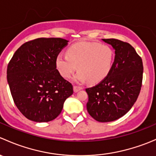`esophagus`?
Segmentation results:
<instances>
[{"mask_svg": "<svg viewBox=\"0 0 156 156\" xmlns=\"http://www.w3.org/2000/svg\"><path fill=\"white\" fill-rule=\"evenodd\" d=\"M73 89H74V92L77 93V92H78V91H79L80 90L82 89V88H81V87H78V86H74Z\"/></svg>", "mask_w": 156, "mask_h": 156, "instance_id": "esophagus-1", "label": "esophagus"}]
</instances>
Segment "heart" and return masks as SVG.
Returning <instances> with one entry per match:
<instances>
[{
	"instance_id": "heart-1",
	"label": "heart",
	"mask_w": 156,
	"mask_h": 156,
	"mask_svg": "<svg viewBox=\"0 0 156 156\" xmlns=\"http://www.w3.org/2000/svg\"><path fill=\"white\" fill-rule=\"evenodd\" d=\"M66 54L59 53L56 57V66L61 76L69 78L79 71L73 80L77 83L89 81L97 84L109 75L114 62V51L108 45L97 42L81 41L71 45Z\"/></svg>"
}]
</instances>
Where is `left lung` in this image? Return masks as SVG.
<instances>
[{"mask_svg":"<svg viewBox=\"0 0 156 156\" xmlns=\"http://www.w3.org/2000/svg\"><path fill=\"white\" fill-rule=\"evenodd\" d=\"M114 49L115 60L109 75L95 87L87 88V110L100 122L120 119L136 102L142 86V59L134 48L118 39H102Z\"/></svg>","mask_w":156,"mask_h":156,"instance_id":"8db88e82","label":"left lung"}]
</instances>
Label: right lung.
I'll return each mask as SVG.
<instances>
[{
	"instance_id": "add662e5",
	"label": "right lung",
	"mask_w": 156,
	"mask_h": 156,
	"mask_svg": "<svg viewBox=\"0 0 156 156\" xmlns=\"http://www.w3.org/2000/svg\"><path fill=\"white\" fill-rule=\"evenodd\" d=\"M69 41L59 37L34 39L23 44L7 66V78L16 106L35 122L56 119L73 94L71 83L56 66V57Z\"/></svg>"
}]
</instances>
